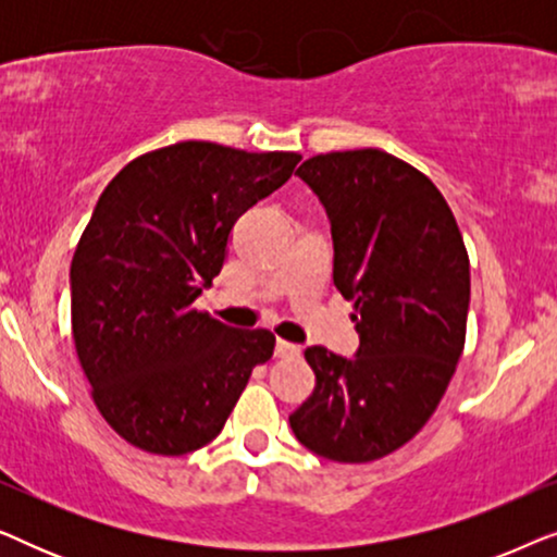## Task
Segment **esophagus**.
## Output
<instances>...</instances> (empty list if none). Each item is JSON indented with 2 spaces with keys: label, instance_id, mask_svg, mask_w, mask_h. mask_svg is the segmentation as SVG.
<instances>
[{
  "label": "esophagus",
  "instance_id": "1",
  "mask_svg": "<svg viewBox=\"0 0 557 557\" xmlns=\"http://www.w3.org/2000/svg\"><path fill=\"white\" fill-rule=\"evenodd\" d=\"M299 355H301V347L294 345V342H286V339H278L276 342V357L292 360V357H299Z\"/></svg>",
  "mask_w": 557,
  "mask_h": 557
}]
</instances>
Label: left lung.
<instances>
[{
    "label": "left lung",
    "instance_id": "left-lung-1",
    "mask_svg": "<svg viewBox=\"0 0 557 557\" xmlns=\"http://www.w3.org/2000/svg\"><path fill=\"white\" fill-rule=\"evenodd\" d=\"M296 174L332 223L334 286L355 301L352 360L309 347L314 393L288 416L324 459L398 451L436 413L463 352L469 253L436 185L380 149L330 151Z\"/></svg>",
    "mask_w": 557,
    "mask_h": 557
}]
</instances>
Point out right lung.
<instances>
[{
  "label": "right lung",
  "instance_id": "1",
  "mask_svg": "<svg viewBox=\"0 0 557 557\" xmlns=\"http://www.w3.org/2000/svg\"><path fill=\"white\" fill-rule=\"evenodd\" d=\"M296 151L180 141L109 182L71 263L73 342L106 423L149 454L182 456L223 431L269 330H233L195 299L223 269L243 212L292 177Z\"/></svg>",
  "mask_w": 557,
  "mask_h": 557
}]
</instances>
